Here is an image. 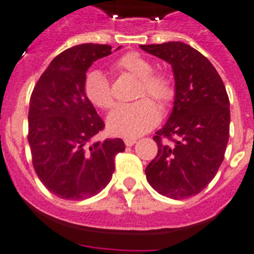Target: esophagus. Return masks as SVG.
Segmentation results:
<instances>
[{"label": "esophagus", "mask_w": 254, "mask_h": 254, "mask_svg": "<svg viewBox=\"0 0 254 254\" xmlns=\"http://www.w3.org/2000/svg\"><path fill=\"white\" fill-rule=\"evenodd\" d=\"M124 143L127 147H132V145L136 143V139L135 138H127V139H124Z\"/></svg>", "instance_id": "obj_1"}]
</instances>
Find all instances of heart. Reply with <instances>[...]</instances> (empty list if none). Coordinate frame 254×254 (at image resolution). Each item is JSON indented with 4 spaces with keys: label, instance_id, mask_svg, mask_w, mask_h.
Instances as JSON below:
<instances>
[{
    "label": "heart",
    "instance_id": "obj_1",
    "mask_svg": "<svg viewBox=\"0 0 254 254\" xmlns=\"http://www.w3.org/2000/svg\"><path fill=\"white\" fill-rule=\"evenodd\" d=\"M116 68L130 73L141 81L138 99L149 96L159 105H167L173 97L172 83L164 74L153 73L150 61L139 53H127L116 62ZM84 95L93 106L106 110L113 106L114 99L110 82L104 72L93 69L86 74L83 83ZM159 111L150 100L143 99L134 104L118 106L107 116V129L116 136L138 138L158 124Z\"/></svg>",
    "mask_w": 254,
    "mask_h": 254
}]
</instances>
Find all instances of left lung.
Segmentation results:
<instances>
[{
  "label": "left lung",
  "instance_id": "obj_1",
  "mask_svg": "<svg viewBox=\"0 0 254 254\" xmlns=\"http://www.w3.org/2000/svg\"><path fill=\"white\" fill-rule=\"evenodd\" d=\"M172 67L173 109L155 132V158L145 168L150 186L167 197L201 192L215 177L229 140V97L219 73L200 52L181 42L140 45Z\"/></svg>",
  "mask_w": 254,
  "mask_h": 254
}]
</instances>
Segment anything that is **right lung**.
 Returning <instances> with one entry per match:
<instances>
[{
	"instance_id": "right-lung-1",
	"label": "right lung",
	"mask_w": 254,
	"mask_h": 254,
	"mask_svg": "<svg viewBox=\"0 0 254 254\" xmlns=\"http://www.w3.org/2000/svg\"><path fill=\"white\" fill-rule=\"evenodd\" d=\"M110 54L106 44L69 48L50 62L31 93L27 140L34 168L58 197L97 195L113 177L115 155L125 150L122 139H93L105 124L83 91L88 68Z\"/></svg>"
}]
</instances>
